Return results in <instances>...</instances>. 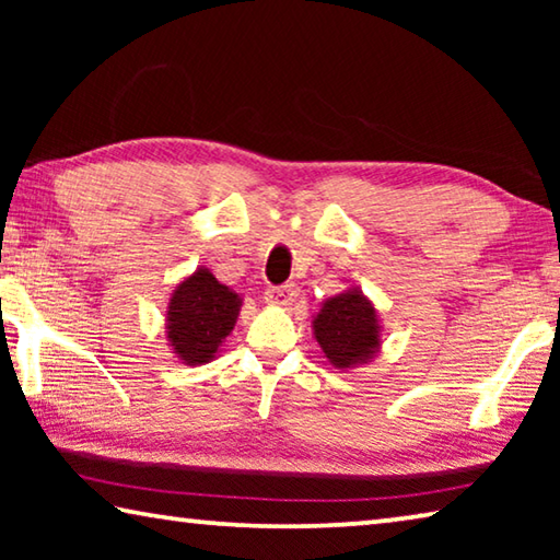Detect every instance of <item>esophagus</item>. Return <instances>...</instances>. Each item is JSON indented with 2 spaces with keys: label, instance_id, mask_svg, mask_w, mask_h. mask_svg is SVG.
Listing matches in <instances>:
<instances>
[{
  "label": "esophagus",
  "instance_id": "esophagus-1",
  "mask_svg": "<svg viewBox=\"0 0 560 560\" xmlns=\"http://www.w3.org/2000/svg\"><path fill=\"white\" fill-rule=\"evenodd\" d=\"M296 299H299L296 283H283V287L267 289V301L271 303V306H291Z\"/></svg>",
  "mask_w": 560,
  "mask_h": 560
}]
</instances>
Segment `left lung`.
<instances>
[{
  "instance_id": "1",
  "label": "left lung",
  "mask_w": 560,
  "mask_h": 560,
  "mask_svg": "<svg viewBox=\"0 0 560 560\" xmlns=\"http://www.w3.org/2000/svg\"><path fill=\"white\" fill-rule=\"evenodd\" d=\"M316 343L338 371L371 363L383 348V326L375 303L358 287L326 299L311 318Z\"/></svg>"
}]
</instances>
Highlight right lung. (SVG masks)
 <instances>
[{"instance_id":"add662e5","label":"right lung","mask_w":560,"mask_h":560,"mask_svg":"<svg viewBox=\"0 0 560 560\" xmlns=\"http://www.w3.org/2000/svg\"><path fill=\"white\" fill-rule=\"evenodd\" d=\"M242 303L240 293L217 281L207 267L175 283L165 311V336L175 358L185 365L214 360L236 326Z\"/></svg>"}]
</instances>
